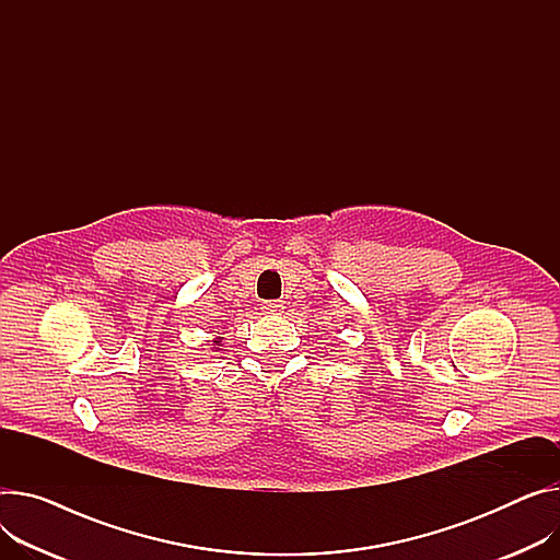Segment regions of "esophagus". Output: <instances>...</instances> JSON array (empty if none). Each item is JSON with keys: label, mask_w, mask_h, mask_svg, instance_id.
I'll return each instance as SVG.
<instances>
[{"label": "esophagus", "mask_w": 560, "mask_h": 560, "mask_svg": "<svg viewBox=\"0 0 560 560\" xmlns=\"http://www.w3.org/2000/svg\"><path fill=\"white\" fill-rule=\"evenodd\" d=\"M282 310H284L282 300H267V303L262 305V312L269 314V316H278Z\"/></svg>", "instance_id": "1"}]
</instances>
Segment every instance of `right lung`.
I'll return each instance as SVG.
<instances>
[{
    "label": "right lung",
    "mask_w": 560,
    "mask_h": 560,
    "mask_svg": "<svg viewBox=\"0 0 560 560\" xmlns=\"http://www.w3.org/2000/svg\"><path fill=\"white\" fill-rule=\"evenodd\" d=\"M214 342H220V340H214Z\"/></svg>",
    "instance_id": "add662e5"
}]
</instances>
